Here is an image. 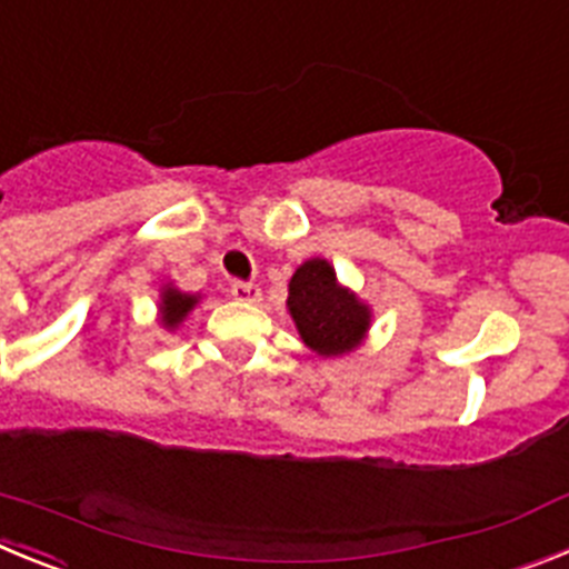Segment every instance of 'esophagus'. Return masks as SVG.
<instances>
[{"label":"esophagus","instance_id":"1","mask_svg":"<svg viewBox=\"0 0 569 569\" xmlns=\"http://www.w3.org/2000/svg\"><path fill=\"white\" fill-rule=\"evenodd\" d=\"M228 293L233 296L236 301H259L261 290L259 284H253V281H233Z\"/></svg>","mask_w":569,"mask_h":569}]
</instances>
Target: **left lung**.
<instances>
[{
	"label": "left lung",
	"mask_w": 569,
	"mask_h": 569,
	"mask_svg": "<svg viewBox=\"0 0 569 569\" xmlns=\"http://www.w3.org/2000/svg\"><path fill=\"white\" fill-rule=\"evenodd\" d=\"M288 308L305 345L319 356L353 350L370 328L367 308L350 290L336 284V270L325 259H310L296 270Z\"/></svg>",
	"instance_id": "left-lung-1"
}]
</instances>
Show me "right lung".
Here are the masks:
<instances>
[{"label": "right lung", "mask_w": 569, "mask_h": 569, "mask_svg": "<svg viewBox=\"0 0 569 569\" xmlns=\"http://www.w3.org/2000/svg\"><path fill=\"white\" fill-rule=\"evenodd\" d=\"M196 305V296H188V293H179V290L173 288H164V296H162V325H168V328H176L179 321L188 316V310Z\"/></svg>", "instance_id": "right-lung-1"}]
</instances>
